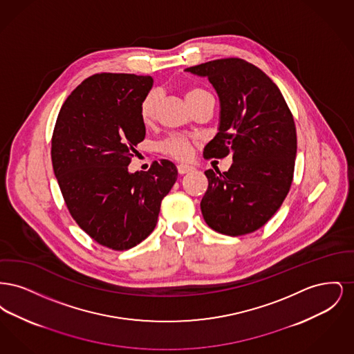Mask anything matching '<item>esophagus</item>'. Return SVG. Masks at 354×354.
<instances>
[{"mask_svg":"<svg viewBox=\"0 0 354 354\" xmlns=\"http://www.w3.org/2000/svg\"><path fill=\"white\" fill-rule=\"evenodd\" d=\"M192 169H194L192 166H188V165H178V172H179L180 175L187 174V172H189V171H192Z\"/></svg>","mask_w":354,"mask_h":354,"instance_id":"34e87169","label":"esophagus"}]
</instances>
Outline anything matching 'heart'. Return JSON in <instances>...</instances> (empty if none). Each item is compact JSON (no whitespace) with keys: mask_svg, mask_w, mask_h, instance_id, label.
<instances>
[{"mask_svg":"<svg viewBox=\"0 0 354 354\" xmlns=\"http://www.w3.org/2000/svg\"><path fill=\"white\" fill-rule=\"evenodd\" d=\"M204 93H208L207 90H204L202 87H191L188 91H187V101L204 94ZM156 101H158V95L155 91H150L147 93L143 100L140 101L139 104V114H140V119L143 123L149 124L151 123L153 118H155V111H156ZM159 149L165 153L171 155L176 159H188L192 153L191 150V145L189 142L183 138V136H171L169 139H166L163 143H160Z\"/></svg>","mask_w":354,"mask_h":354,"instance_id":"b5f03b06","label":"heart"}]
</instances>
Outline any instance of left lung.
I'll return each instance as SVG.
<instances>
[{
    "label": "left lung",
    "instance_id": "8db88e82",
    "mask_svg": "<svg viewBox=\"0 0 354 354\" xmlns=\"http://www.w3.org/2000/svg\"><path fill=\"white\" fill-rule=\"evenodd\" d=\"M185 71L207 77L219 95V133L204 147V158L232 153L234 160L223 174L204 172L203 218L223 235L254 232L281 207L293 180V115L270 77L244 59H215Z\"/></svg>",
    "mask_w": 354,
    "mask_h": 354
}]
</instances>
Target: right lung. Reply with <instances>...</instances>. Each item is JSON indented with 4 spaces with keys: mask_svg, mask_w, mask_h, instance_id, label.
<instances>
[{
    "mask_svg": "<svg viewBox=\"0 0 354 354\" xmlns=\"http://www.w3.org/2000/svg\"><path fill=\"white\" fill-rule=\"evenodd\" d=\"M152 82L149 75H91L62 104L53 131V169L70 215L114 251L130 250L151 234L160 203L178 179L166 159L129 172L146 135L139 104Z\"/></svg>",
    "mask_w": 354,
    "mask_h": 354,
    "instance_id": "right-lung-1",
    "label": "right lung"
}]
</instances>
